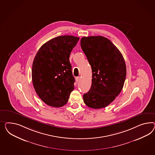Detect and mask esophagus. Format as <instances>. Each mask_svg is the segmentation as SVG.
<instances>
[{"mask_svg": "<svg viewBox=\"0 0 155 155\" xmlns=\"http://www.w3.org/2000/svg\"><path fill=\"white\" fill-rule=\"evenodd\" d=\"M80 80V77H76L75 78V80H76V82H78Z\"/></svg>", "mask_w": 155, "mask_h": 155, "instance_id": "obj_1", "label": "esophagus"}]
</instances>
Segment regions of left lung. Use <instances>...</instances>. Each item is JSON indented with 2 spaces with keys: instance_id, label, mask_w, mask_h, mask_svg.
<instances>
[{
  "instance_id": "1",
  "label": "left lung",
  "mask_w": 155,
  "mask_h": 155,
  "mask_svg": "<svg viewBox=\"0 0 155 155\" xmlns=\"http://www.w3.org/2000/svg\"><path fill=\"white\" fill-rule=\"evenodd\" d=\"M81 46L92 72L91 87L84 95V103L94 109L105 108L123 88L126 75L125 60L113 43L102 36L82 37Z\"/></svg>"
}]
</instances>
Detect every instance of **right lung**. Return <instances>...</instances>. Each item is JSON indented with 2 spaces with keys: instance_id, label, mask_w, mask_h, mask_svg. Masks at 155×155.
<instances>
[{
  "instance_id": "right-lung-1",
  "label": "right lung",
  "mask_w": 155,
  "mask_h": 155,
  "mask_svg": "<svg viewBox=\"0 0 155 155\" xmlns=\"http://www.w3.org/2000/svg\"><path fill=\"white\" fill-rule=\"evenodd\" d=\"M80 38L59 36L45 43L34 59L32 81L38 96L46 104L61 107L66 104L74 90L69 56Z\"/></svg>"
}]
</instances>
